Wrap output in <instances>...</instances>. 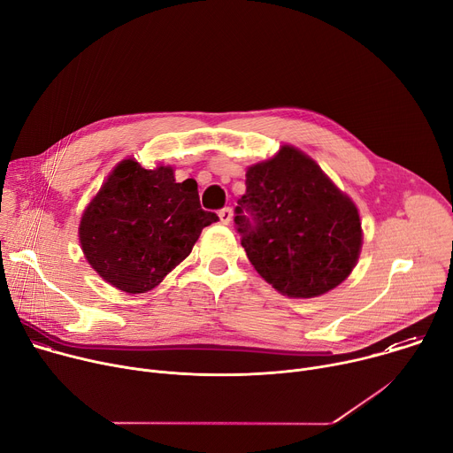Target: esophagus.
Listing matches in <instances>:
<instances>
[{
	"instance_id": "esophagus-1",
	"label": "esophagus",
	"mask_w": 453,
	"mask_h": 453,
	"mask_svg": "<svg viewBox=\"0 0 453 453\" xmlns=\"http://www.w3.org/2000/svg\"><path fill=\"white\" fill-rule=\"evenodd\" d=\"M218 216H219V221H221L223 225H228V223L232 221V209H228V207L221 209Z\"/></svg>"
}]
</instances>
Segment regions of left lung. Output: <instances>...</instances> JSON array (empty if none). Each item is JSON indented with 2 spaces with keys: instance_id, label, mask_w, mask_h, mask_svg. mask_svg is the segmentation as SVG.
I'll list each match as a JSON object with an SVG mask.
<instances>
[{
  "instance_id": "left-lung-1",
  "label": "left lung",
  "mask_w": 453,
  "mask_h": 453,
  "mask_svg": "<svg viewBox=\"0 0 453 453\" xmlns=\"http://www.w3.org/2000/svg\"><path fill=\"white\" fill-rule=\"evenodd\" d=\"M234 223L257 273L293 298L336 288L360 257L357 205L293 145L248 167Z\"/></svg>"
}]
</instances>
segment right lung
Instances as JSON below:
<instances>
[{
  "mask_svg": "<svg viewBox=\"0 0 453 453\" xmlns=\"http://www.w3.org/2000/svg\"><path fill=\"white\" fill-rule=\"evenodd\" d=\"M219 218L199 205L197 183H176L174 169L120 162L86 207L79 241L106 282L136 295L157 288Z\"/></svg>",
  "mask_w": 453,
  "mask_h": 453,
  "instance_id": "add662e5",
  "label": "right lung"
}]
</instances>
